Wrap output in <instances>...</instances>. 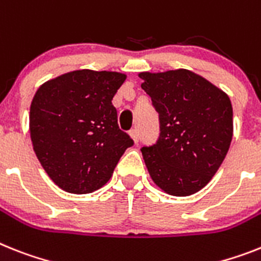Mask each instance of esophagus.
I'll use <instances>...</instances> for the list:
<instances>
[{
    "label": "esophagus",
    "instance_id": "1",
    "mask_svg": "<svg viewBox=\"0 0 261 261\" xmlns=\"http://www.w3.org/2000/svg\"><path fill=\"white\" fill-rule=\"evenodd\" d=\"M128 134H130L131 139L134 141V143H138V141H139V134H138V131L137 130H131Z\"/></svg>",
    "mask_w": 261,
    "mask_h": 261
}]
</instances>
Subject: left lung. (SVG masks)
<instances>
[{"label": "left lung", "mask_w": 261, "mask_h": 261, "mask_svg": "<svg viewBox=\"0 0 261 261\" xmlns=\"http://www.w3.org/2000/svg\"><path fill=\"white\" fill-rule=\"evenodd\" d=\"M159 114L156 144L142 148L158 187L188 196L208 185L228 152L233 113L228 95L191 70L139 73Z\"/></svg>", "instance_id": "8db88e82"}]
</instances>
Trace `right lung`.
Returning <instances> with one entry per match:
<instances>
[{"instance_id":"right-lung-1","label":"right lung","mask_w":261,"mask_h":261,"mask_svg":"<svg viewBox=\"0 0 261 261\" xmlns=\"http://www.w3.org/2000/svg\"><path fill=\"white\" fill-rule=\"evenodd\" d=\"M126 74L75 70L39 86L30 105L33 150L54 183L70 194H90L110 180L134 144L118 127L111 100Z\"/></svg>"}]
</instances>
